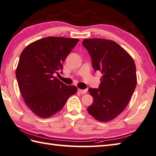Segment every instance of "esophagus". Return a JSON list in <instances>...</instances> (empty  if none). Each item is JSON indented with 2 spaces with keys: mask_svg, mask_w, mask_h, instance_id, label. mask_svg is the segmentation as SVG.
I'll return each mask as SVG.
<instances>
[{
  "mask_svg": "<svg viewBox=\"0 0 156 156\" xmlns=\"http://www.w3.org/2000/svg\"><path fill=\"white\" fill-rule=\"evenodd\" d=\"M78 91L80 92L81 94H86V92H87V91L86 90H81V89H78Z\"/></svg>",
  "mask_w": 156,
  "mask_h": 156,
  "instance_id": "obj_1",
  "label": "esophagus"
}]
</instances>
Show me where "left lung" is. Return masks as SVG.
Masks as SVG:
<instances>
[{"instance_id": "8db88e82", "label": "left lung", "mask_w": 156, "mask_h": 156, "mask_svg": "<svg viewBox=\"0 0 156 156\" xmlns=\"http://www.w3.org/2000/svg\"><path fill=\"white\" fill-rule=\"evenodd\" d=\"M94 71L102 73L99 88H89L93 103L87 109L97 121L107 122L119 116L129 103L137 83L132 57L116 42L110 40L85 39Z\"/></svg>"}]
</instances>
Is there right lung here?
I'll list each match as a JSON object with an SVG mask.
<instances>
[{"mask_svg": "<svg viewBox=\"0 0 156 156\" xmlns=\"http://www.w3.org/2000/svg\"><path fill=\"white\" fill-rule=\"evenodd\" d=\"M79 41L46 37L30 44L22 52L16 72L19 88L26 105L41 118L61 110L77 90L53 75L62 73L63 63Z\"/></svg>", "mask_w": 156, "mask_h": 156, "instance_id": "1", "label": "right lung"}]
</instances>
